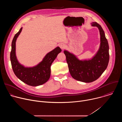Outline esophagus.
Returning a JSON list of instances; mask_svg holds the SVG:
<instances>
[{"mask_svg": "<svg viewBox=\"0 0 122 122\" xmlns=\"http://www.w3.org/2000/svg\"><path fill=\"white\" fill-rule=\"evenodd\" d=\"M59 47H60V48H61V49H64V48L65 47V44H63V43H61V44H60L59 45Z\"/></svg>", "mask_w": 122, "mask_h": 122, "instance_id": "1", "label": "esophagus"}]
</instances>
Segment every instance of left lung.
<instances>
[{
  "mask_svg": "<svg viewBox=\"0 0 122 122\" xmlns=\"http://www.w3.org/2000/svg\"><path fill=\"white\" fill-rule=\"evenodd\" d=\"M92 25L99 29L101 41L98 51L92 59L81 61L68 51H64L69 71L72 78L84 82H91L97 80L105 71L109 61V47L105 33L97 22L93 23Z\"/></svg>",
  "mask_w": 122,
  "mask_h": 122,
  "instance_id": "obj_1",
  "label": "left lung"
}]
</instances>
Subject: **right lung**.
I'll use <instances>...</instances> for the list:
<instances>
[{"label":"right lung","instance_id":"add662e5","mask_svg":"<svg viewBox=\"0 0 122 122\" xmlns=\"http://www.w3.org/2000/svg\"><path fill=\"white\" fill-rule=\"evenodd\" d=\"M22 30V27L15 35L11 43L10 59L13 71L17 78L27 85L37 86L43 84L49 79L51 66L62 50L60 47H57L48 53L37 66L33 67H24L19 64L15 55L16 41Z\"/></svg>","mask_w":122,"mask_h":122}]
</instances>
